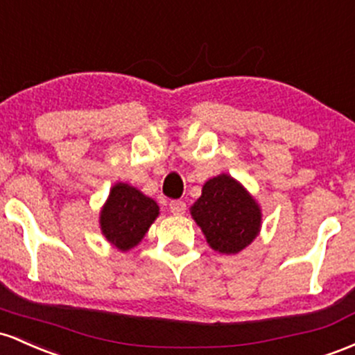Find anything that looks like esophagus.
<instances>
[{
    "instance_id": "esophagus-1",
    "label": "esophagus",
    "mask_w": 355,
    "mask_h": 355,
    "mask_svg": "<svg viewBox=\"0 0 355 355\" xmlns=\"http://www.w3.org/2000/svg\"><path fill=\"white\" fill-rule=\"evenodd\" d=\"M169 209H171V213L176 214V216H179V214H184L186 213V202L179 201V199H174V201L169 202Z\"/></svg>"
}]
</instances>
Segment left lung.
<instances>
[{
	"label": "left lung",
	"instance_id": "obj_1",
	"mask_svg": "<svg viewBox=\"0 0 355 355\" xmlns=\"http://www.w3.org/2000/svg\"><path fill=\"white\" fill-rule=\"evenodd\" d=\"M214 252L238 254L254 241L261 230V208L238 179L221 173L208 179L201 196L189 208Z\"/></svg>",
	"mask_w": 355,
	"mask_h": 355
}]
</instances>
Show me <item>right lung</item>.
<instances>
[{"label": "right lung", "instance_id": "add662e5", "mask_svg": "<svg viewBox=\"0 0 355 355\" xmlns=\"http://www.w3.org/2000/svg\"><path fill=\"white\" fill-rule=\"evenodd\" d=\"M159 216V206L153 198L127 182H115L103 202L98 216L101 231L119 252L137 246Z\"/></svg>", "mask_w": 355, "mask_h": 355}]
</instances>
